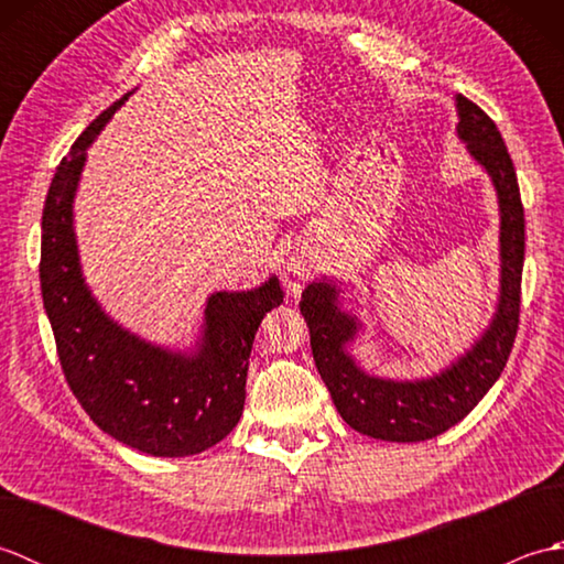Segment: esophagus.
Segmentation results:
<instances>
[{
	"label": "esophagus",
	"instance_id": "obj_1",
	"mask_svg": "<svg viewBox=\"0 0 564 564\" xmlns=\"http://www.w3.org/2000/svg\"><path fill=\"white\" fill-rule=\"evenodd\" d=\"M307 279H310V267H307V263H301V261H291L283 271V281H285V285H289L293 295L303 293Z\"/></svg>",
	"mask_w": 564,
	"mask_h": 564
}]
</instances>
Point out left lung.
Listing matches in <instances>:
<instances>
[{"instance_id": "left-lung-1", "label": "left lung", "mask_w": 564, "mask_h": 564, "mask_svg": "<svg viewBox=\"0 0 564 564\" xmlns=\"http://www.w3.org/2000/svg\"><path fill=\"white\" fill-rule=\"evenodd\" d=\"M455 109L458 138L492 178L499 203V303L482 337L458 361L431 378L390 380L368 376L346 351L361 322L344 313L337 285L319 279L303 291L301 313L307 322L319 376L344 422L370 438L414 443L434 438L458 424L495 386L517 339L525 247L517 170L495 121L480 106L458 94Z\"/></svg>"}]
</instances>
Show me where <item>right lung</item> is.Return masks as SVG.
Here are the masks:
<instances>
[{
	"instance_id": "obj_1",
	"label": "right lung",
	"mask_w": 564,
	"mask_h": 564,
	"mask_svg": "<svg viewBox=\"0 0 564 564\" xmlns=\"http://www.w3.org/2000/svg\"><path fill=\"white\" fill-rule=\"evenodd\" d=\"M126 94L72 145L47 188L41 291L59 366L84 412L126 446L184 458L223 441L245 410L249 354L261 319L283 303L275 275L251 291L213 293L194 351L140 339L104 313L82 275L72 203L87 150Z\"/></svg>"
}]
</instances>
